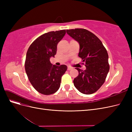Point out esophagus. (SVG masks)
<instances>
[{
	"label": "esophagus",
	"instance_id": "1",
	"mask_svg": "<svg viewBox=\"0 0 132 132\" xmlns=\"http://www.w3.org/2000/svg\"><path fill=\"white\" fill-rule=\"evenodd\" d=\"M71 69H72V68H71V67H68V70H71Z\"/></svg>",
	"mask_w": 132,
	"mask_h": 132
}]
</instances>
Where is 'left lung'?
Here are the masks:
<instances>
[{"mask_svg":"<svg viewBox=\"0 0 132 132\" xmlns=\"http://www.w3.org/2000/svg\"><path fill=\"white\" fill-rule=\"evenodd\" d=\"M67 33L79 43L78 55L85 62V70L77 68L79 75L74 85L84 94H93L104 83L110 70L107 50L96 36L86 29L67 30Z\"/></svg>","mask_w":132,"mask_h":132,"instance_id":"left-lung-1","label":"left lung"}]
</instances>
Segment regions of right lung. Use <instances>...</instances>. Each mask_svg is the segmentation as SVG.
<instances>
[{
	"instance_id": "obj_1",
	"label": "right lung",
	"mask_w": 132,
	"mask_h": 132,
	"mask_svg": "<svg viewBox=\"0 0 132 132\" xmlns=\"http://www.w3.org/2000/svg\"><path fill=\"white\" fill-rule=\"evenodd\" d=\"M65 30L44 34L32 43L26 53L25 68L32 85L38 93L48 95L57 92L61 86L65 65H52L50 61L56 54L57 45L64 36Z\"/></svg>"
}]
</instances>
